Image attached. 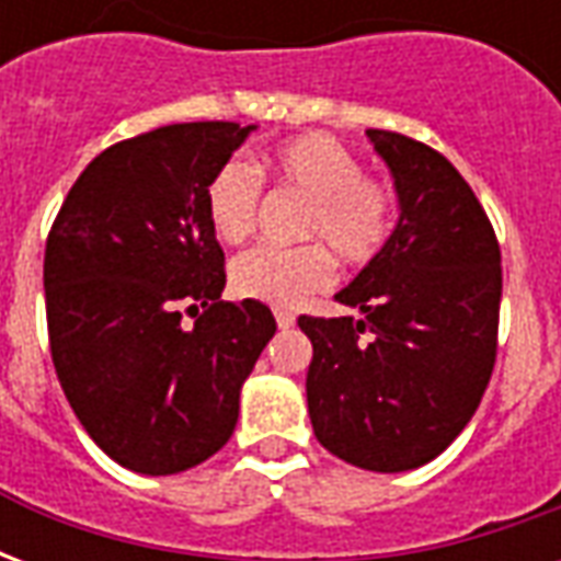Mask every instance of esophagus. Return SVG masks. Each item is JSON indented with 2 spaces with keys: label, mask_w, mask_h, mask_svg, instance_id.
<instances>
[{
  "label": "esophagus",
  "mask_w": 561,
  "mask_h": 561,
  "mask_svg": "<svg viewBox=\"0 0 561 561\" xmlns=\"http://www.w3.org/2000/svg\"><path fill=\"white\" fill-rule=\"evenodd\" d=\"M294 321H297V318H294L291 312H276V324H279L282 330L294 328Z\"/></svg>",
  "instance_id": "esophagus-1"
}]
</instances>
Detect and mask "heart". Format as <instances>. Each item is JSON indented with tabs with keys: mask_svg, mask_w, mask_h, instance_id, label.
<instances>
[{
	"mask_svg": "<svg viewBox=\"0 0 561 561\" xmlns=\"http://www.w3.org/2000/svg\"><path fill=\"white\" fill-rule=\"evenodd\" d=\"M257 171L306 197L300 237L318 243L297 249L257 245L233 261V291L257 304L294 309L333 282V255L348 267L369 264L393 231V195L366 176L352 149L330 135H304L270 149ZM261 204V180L240 159L213 173L207 185V219L225 243H243Z\"/></svg>",
	"mask_w": 561,
	"mask_h": 561,
	"instance_id": "heart-1",
	"label": "heart"
}]
</instances>
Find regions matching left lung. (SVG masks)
Returning a JSON list of instances; mask_svg holds the SVG:
<instances>
[{"mask_svg":"<svg viewBox=\"0 0 561 561\" xmlns=\"http://www.w3.org/2000/svg\"><path fill=\"white\" fill-rule=\"evenodd\" d=\"M400 219L336 300L360 318L300 316L312 342L306 402L333 457L369 471L435 459L471 421L495 364L502 255L493 225L450 161L369 128Z\"/></svg>","mask_w":561,"mask_h":561,"instance_id":"1","label":"left lung"}]
</instances>
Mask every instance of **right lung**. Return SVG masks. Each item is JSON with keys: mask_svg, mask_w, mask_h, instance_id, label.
I'll return each mask as SVG.
<instances>
[{"mask_svg": "<svg viewBox=\"0 0 561 561\" xmlns=\"http://www.w3.org/2000/svg\"><path fill=\"white\" fill-rule=\"evenodd\" d=\"M255 126L176 123L87 164L44 249L47 333L71 409L104 454L176 474L231 438L240 390L276 318L225 304L207 185ZM180 305L196 312L182 328Z\"/></svg>", "mask_w": 561, "mask_h": 561, "instance_id": "obj_1", "label": "right lung"}]
</instances>
